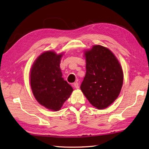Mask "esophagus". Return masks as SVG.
Instances as JSON below:
<instances>
[{
    "label": "esophagus",
    "mask_w": 149,
    "mask_h": 149,
    "mask_svg": "<svg viewBox=\"0 0 149 149\" xmlns=\"http://www.w3.org/2000/svg\"><path fill=\"white\" fill-rule=\"evenodd\" d=\"M73 85H74V87L76 89H79V83H78V82L74 83Z\"/></svg>",
    "instance_id": "34e87169"
}]
</instances>
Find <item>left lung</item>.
<instances>
[{
  "mask_svg": "<svg viewBox=\"0 0 149 149\" xmlns=\"http://www.w3.org/2000/svg\"><path fill=\"white\" fill-rule=\"evenodd\" d=\"M86 73L81 89L89 102L98 109L113 102L123 84V71L119 61L108 48L94 45L84 52Z\"/></svg>",
  "mask_w": 149,
  "mask_h": 149,
  "instance_id": "8db88e82",
  "label": "left lung"
}]
</instances>
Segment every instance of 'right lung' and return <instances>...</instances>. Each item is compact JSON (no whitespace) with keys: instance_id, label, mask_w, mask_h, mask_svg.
<instances>
[{"instance_id":"add662e5","label":"right lung","mask_w":149,"mask_h":149,"mask_svg":"<svg viewBox=\"0 0 149 149\" xmlns=\"http://www.w3.org/2000/svg\"><path fill=\"white\" fill-rule=\"evenodd\" d=\"M63 54L47 51L40 55L30 70V85L33 95L42 106L59 111L73 91L62 78L60 64Z\"/></svg>"}]
</instances>
